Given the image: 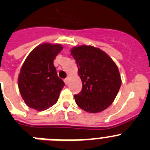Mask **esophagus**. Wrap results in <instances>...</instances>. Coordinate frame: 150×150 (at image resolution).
Here are the masks:
<instances>
[{"label": "esophagus", "instance_id": "34e87169", "mask_svg": "<svg viewBox=\"0 0 150 150\" xmlns=\"http://www.w3.org/2000/svg\"><path fill=\"white\" fill-rule=\"evenodd\" d=\"M69 81V78H67L66 79H64V83H65V84H68Z\"/></svg>", "mask_w": 150, "mask_h": 150}]
</instances>
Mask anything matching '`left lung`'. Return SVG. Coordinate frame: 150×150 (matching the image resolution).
<instances>
[{
  "mask_svg": "<svg viewBox=\"0 0 150 150\" xmlns=\"http://www.w3.org/2000/svg\"><path fill=\"white\" fill-rule=\"evenodd\" d=\"M71 54L76 61L83 84L81 92L74 96L77 105L90 113L108 108L121 85L115 63L107 53L92 46L73 47Z\"/></svg>",
  "mask_w": 150,
  "mask_h": 150,
  "instance_id": "left-lung-1",
  "label": "left lung"
}]
</instances>
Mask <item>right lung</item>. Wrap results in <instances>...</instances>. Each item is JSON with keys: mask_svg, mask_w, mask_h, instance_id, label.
I'll return each mask as SVG.
<instances>
[{"mask_svg": "<svg viewBox=\"0 0 150 150\" xmlns=\"http://www.w3.org/2000/svg\"><path fill=\"white\" fill-rule=\"evenodd\" d=\"M63 50L61 44L42 43L29 53L18 75L19 91L26 104L43 111L56 103L65 83L53 64Z\"/></svg>", "mask_w": 150, "mask_h": 150, "instance_id": "right-lung-1", "label": "right lung"}]
</instances>
